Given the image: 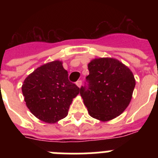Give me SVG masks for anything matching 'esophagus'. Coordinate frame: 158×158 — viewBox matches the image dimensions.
<instances>
[{"instance_id":"1","label":"esophagus","mask_w":158,"mask_h":158,"mask_svg":"<svg viewBox=\"0 0 158 158\" xmlns=\"http://www.w3.org/2000/svg\"><path fill=\"white\" fill-rule=\"evenodd\" d=\"M81 84H82V81H81V80H78L76 82V85H77L79 88H80L81 86Z\"/></svg>"}]
</instances>
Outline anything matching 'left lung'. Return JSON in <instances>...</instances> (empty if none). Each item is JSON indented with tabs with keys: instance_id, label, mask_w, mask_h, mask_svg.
Segmentation results:
<instances>
[{
	"instance_id": "8db88e82",
	"label": "left lung",
	"mask_w": 158,
	"mask_h": 158,
	"mask_svg": "<svg viewBox=\"0 0 158 158\" xmlns=\"http://www.w3.org/2000/svg\"><path fill=\"white\" fill-rule=\"evenodd\" d=\"M89 74L80 94L89 115L107 121L118 116L131 102L135 86L130 69L114 58H97L88 65Z\"/></svg>"
}]
</instances>
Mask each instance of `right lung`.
<instances>
[{
    "label": "right lung",
    "mask_w": 158,
    "mask_h": 158,
    "mask_svg": "<svg viewBox=\"0 0 158 158\" xmlns=\"http://www.w3.org/2000/svg\"><path fill=\"white\" fill-rule=\"evenodd\" d=\"M80 89L69 81L62 62L39 67L23 81L22 93L27 107L40 120L54 123L68 115Z\"/></svg>",
    "instance_id": "obj_1"
}]
</instances>
